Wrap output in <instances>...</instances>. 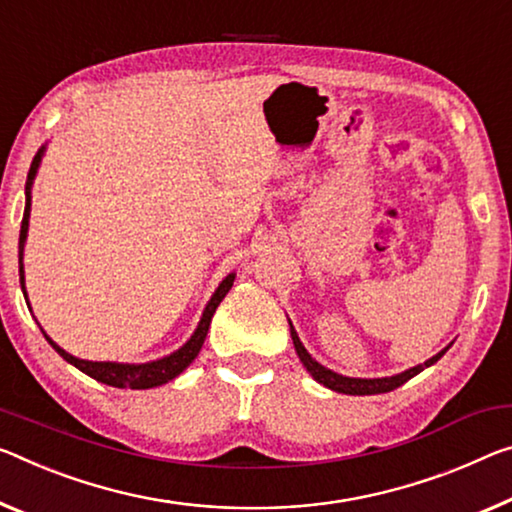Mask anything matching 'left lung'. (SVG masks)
Here are the masks:
<instances>
[{
	"label": "left lung",
	"mask_w": 512,
	"mask_h": 512,
	"mask_svg": "<svg viewBox=\"0 0 512 512\" xmlns=\"http://www.w3.org/2000/svg\"><path fill=\"white\" fill-rule=\"evenodd\" d=\"M289 332H291V342H294V348H296L300 362H303V367L316 380V383H321L323 387L332 389V392L351 394V396H369V394L392 392V389L401 387L403 383H408L410 378H415L417 373H421L426 367H433V364L440 360L442 355L451 348V344L444 346L440 353H435L433 358H428L424 364H417V367L405 369L401 373H396V376H385V378H351V376H342V373L332 371V369L323 367V364L316 362L312 355L307 353V348L303 346V342H300L298 332H296L294 323H291V321H289Z\"/></svg>",
	"instance_id": "8db88e82"
}]
</instances>
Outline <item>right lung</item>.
<instances>
[{
	"label": "right lung",
	"instance_id": "right-lung-1",
	"mask_svg": "<svg viewBox=\"0 0 512 512\" xmlns=\"http://www.w3.org/2000/svg\"><path fill=\"white\" fill-rule=\"evenodd\" d=\"M45 150H47V143L43 145L36 152L34 161H31V168H29V175H27V184H24V216H22V225H20V246H18V262H20V287H22V294L27 298V287H24V243H27V232H29V216H31V186H34V180L38 175V168H40V161L45 157ZM234 278H237V273H230L225 275V280L221 285L216 287V291L209 298V303L205 305V310H202V316L198 321V328L193 330V335L186 339V344H182L177 351H173L170 355H164V358L159 360H150V362H141V364H129V362H93V360H81L75 358V355H70L68 351H63V348L54 342L50 335H43L50 346L54 348L56 353L61 355L63 360L72 367H77L79 371H84L86 376L95 378L97 383H104V385H111V387H120V389H150V387H159V385H166L168 380H173L180 376V373L189 367V364L198 358L202 344H205V337L209 332V323H212V316L216 312V307L221 305V300L227 296V291L232 289L234 285ZM29 303V298H27Z\"/></svg>",
	"mask_w": 512,
	"mask_h": 512
}]
</instances>
